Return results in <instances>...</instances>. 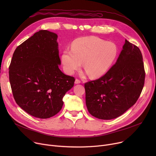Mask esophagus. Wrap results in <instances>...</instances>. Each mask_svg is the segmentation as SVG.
I'll return each instance as SVG.
<instances>
[{"label": "esophagus", "mask_w": 156, "mask_h": 156, "mask_svg": "<svg viewBox=\"0 0 156 156\" xmlns=\"http://www.w3.org/2000/svg\"><path fill=\"white\" fill-rule=\"evenodd\" d=\"M81 83V81L79 80V79H76L75 80V83L76 84H78V83Z\"/></svg>", "instance_id": "1"}]
</instances>
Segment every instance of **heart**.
<instances>
[{
	"label": "heart",
	"mask_w": 156,
	"mask_h": 156,
	"mask_svg": "<svg viewBox=\"0 0 156 156\" xmlns=\"http://www.w3.org/2000/svg\"><path fill=\"white\" fill-rule=\"evenodd\" d=\"M118 49L112 42H108L97 37L77 38L71 45V50H66L62 55L65 71L72 75L83 62L87 75L92 78L104 75L117 58Z\"/></svg>",
	"instance_id": "heart-1"
}]
</instances>
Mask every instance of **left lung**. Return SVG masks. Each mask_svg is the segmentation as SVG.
I'll return each instance as SVG.
<instances>
[{"label":"left lung","instance_id":"8db88e82","mask_svg":"<svg viewBox=\"0 0 156 156\" xmlns=\"http://www.w3.org/2000/svg\"><path fill=\"white\" fill-rule=\"evenodd\" d=\"M145 72L141 51L125 40L118 59L104 75L85 83L87 109L101 119L116 118L140 97Z\"/></svg>","mask_w":156,"mask_h":156}]
</instances>
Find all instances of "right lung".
<instances>
[{
  "label": "right lung",
  "mask_w": 156,
  "mask_h": 156,
  "mask_svg": "<svg viewBox=\"0 0 156 156\" xmlns=\"http://www.w3.org/2000/svg\"><path fill=\"white\" fill-rule=\"evenodd\" d=\"M57 35L39 31L20 45L9 67L14 99L30 115L46 119L62 109V99L75 79L59 69Z\"/></svg>",
  "instance_id": "1"
}]
</instances>
